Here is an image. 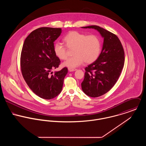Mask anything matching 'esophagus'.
Wrapping results in <instances>:
<instances>
[{
  "label": "esophagus",
  "instance_id": "34e87169",
  "mask_svg": "<svg viewBox=\"0 0 146 146\" xmlns=\"http://www.w3.org/2000/svg\"><path fill=\"white\" fill-rule=\"evenodd\" d=\"M77 70L75 69V68H68V71L70 72H72V71H76Z\"/></svg>",
  "mask_w": 146,
  "mask_h": 146
}]
</instances>
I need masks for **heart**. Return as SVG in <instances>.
<instances>
[{"label":"heart","instance_id":"b5f03b06","mask_svg":"<svg viewBox=\"0 0 146 146\" xmlns=\"http://www.w3.org/2000/svg\"><path fill=\"white\" fill-rule=\"evenodd\" d=\"M63 40L68 49H74V56L63 63V65L66 67L74 68L84 62L86 63L94 62L101 53V41L97 35H86L77 31H71L64 36ZM53 51L59 59L64 60L67 58V48L61 43L56 42L54 45Z\"/></svg>","mask_w":146,"mask_h":146}]
</instances>
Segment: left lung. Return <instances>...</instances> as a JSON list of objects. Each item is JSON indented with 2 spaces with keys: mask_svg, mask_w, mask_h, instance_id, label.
Returning <instances> with one entry per match:
<instances>
[{
  "mask_svg": "<svg viewBox=\"0 0 146 146\" xmlns=\"http://www.w3.org/2000/svg\"><path fill=\"white\" fill-rule=\"evenodd\" d=\"M97 30L104 38L102 49L96 61L85 68L82 88L85 94L98 97L108 92L117 82L123 68L125 56L118 37L96 25L82 27Z\"/></svg>",
  "mask_w": 146,
  "mask_h": 146,
  "instance_id": "left-lung-1",
  "label": "left lung"
}]
</instances>
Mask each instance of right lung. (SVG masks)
Returning <instances> with one entry per match:
<instances>
[{"mask_svg": "<svg viewBox=\"0 0 146 146\" xmlns=\"http://www.w3.org/2000/svg\"><path fill=\"white\" fill-rule=\"evenodd\" d=\"M61 28L40 27L26 38L21 51V69L24 80L31 90L39 97L51 100L62 89L63 80L68 72L64 67L52 75L60 60L53 51L54 42L60 36Z\"/></svg>", "mask_w": 146, "mask_h": 146, "instance_id": "right-lung-1", "label": "right lung"}]
</instances>
